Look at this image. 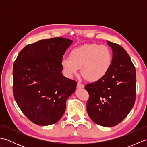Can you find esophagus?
Wrapping results in <instances>:
<instances>
[{
	"mask_svg": "<svg viewBox=\"0 0 147 147\" xmlns=\"http://www.w3.org/2000/svg\"><path fill=\"white\" fill-rule=\"evenodd\" d=\"M77 88H84V85L82 83H81L80 82H78L77 83Z\"/></svg>",
	"mask_w": 147,
	"mask_h": 147,
	"instance_id": "obj_1",
	"label": "esophagus"
}]
</instances>
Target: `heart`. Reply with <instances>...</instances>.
I'll list each match as a JSON object with an SVG mask.
<instances>
[{"label":"heart","mask_w":147,"mask_h":147,"mask_svg":"<svg viewBox=\"0 0 147 147\" xmlns=\"http://www.w3.org/2000/svg\"><path fill=\"white\" fill-rule=\"evenodd\" d=\"M112 54L107 47L97 43H87L74 48L70 57L62 59L64 72L71 77L82 67V75L88 81L95 82L104 77L110 69Z\"/></svg>","instance_id":"b5f03b06"}]
</instances>
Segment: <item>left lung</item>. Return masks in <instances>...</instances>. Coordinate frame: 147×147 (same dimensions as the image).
<instances>
[{"label": "left lung", "instance_id": "left-lung-1", "mask_svg": "<svg viewBox=\"0 0 147 147\" xmlns=\"http://www.w3.org/2000/svg\"><path fill=\"white\" fill-rule=\"evenodd\" d=\"M112 51L107 74L87 84L86 110L95 123L105 127L117 125L131 110L136 98V70L129 55L121 46L107 41Z\"/></svg>", "mask_w": 147, "mask_h": 147}]
</instances>
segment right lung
<instances>
[{
  "label": "right lung",
  "instance_id": "1",
  "mask_svg": "<svg viewBox=\"0 0 147 147\" xmlns=\"http://www.w3.org/2000/svg\"><path fill=\"white\" fill-rule=\"evenodd\" d=\"M73 40L57 37L41 40L21 50L13 65V94L21 111L37 125L61 119L65 102L77 82L63 76L61 62Z\"/></svg>",
  "mask_w": 147,
  "mask_h": 147
}]
</instances>
